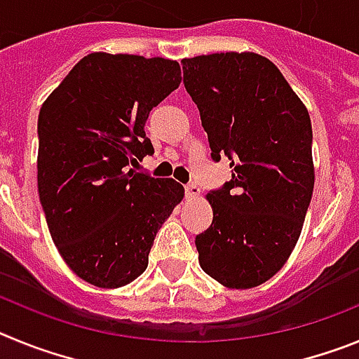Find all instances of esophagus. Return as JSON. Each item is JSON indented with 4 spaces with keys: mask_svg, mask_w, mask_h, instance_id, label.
<instances>
[{
    "mask_svg": "<svg viewBox=\"0 0 359 359\" xmlns=\"http://www.w3.org/2000/svg\"><path fill=\"white\" fill-rule=\"evenodd\" d=\"M199 192H201V189H199L198 183H189V185H185L187 198H198Z\"/></svg>",
    "mask_w": 359,
    "mask_h": 359,
    "instance_id": "obj_1",
    "label": "esophagus"
}]
</instances>
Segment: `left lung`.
<instances>
[{"mask_svg": "<svg viewBox=\"0 0 359 359\" xmlns=\"http://www.w3.org/2000/svg\"><path fill=\"white\" fill-rule=\"evenodd\" d=\"M183 84L198 106L214 161L231 180L208 192L210 228L196 236L203 271L248 290L273 277L293 252L309 208V113L273 62L257 53L183 59Z\"/></svg>", "mask_w": 359, "mask_h": 359, "instance_id": "obj_1", "label": "left lung"}]
</instances>
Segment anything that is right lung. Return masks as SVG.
I'll use <instances>...</instances> for the list:
<instances>
[{
    "instance_id": "obj_1",
    "label": "right lung",
    "mask_w": 359,
    "mask_h": 359,
    "mask_svg": "<svg viewBox=\"0 0 359 359\" xmlns=\"http://www.w3.org/2000/svg\"><path fill=\"white\" fill-rule=\"evenodd\" d=\"M180 82L176 61L90 53L41 107V207L66 264L93 286L140 277L156 231L183 199L174 180L129 169L154 152L149 111Z\"/></svg>"
}]
</instances>
